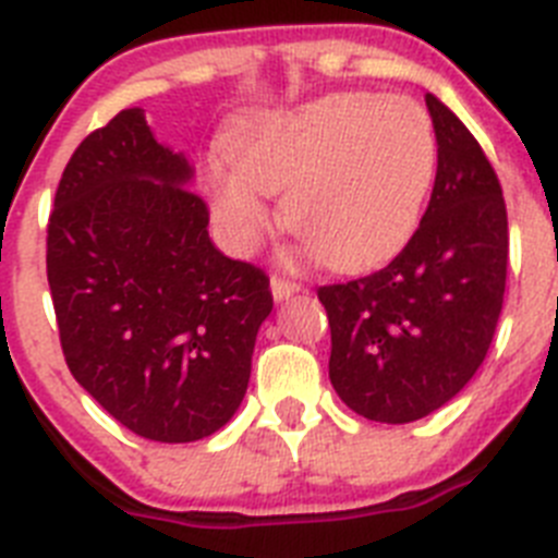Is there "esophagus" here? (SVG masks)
Wrapping results in <instances>:
<instances>
[{"instance_id": "obj_1", "label": "esophagus", "mask_w": 558, "mask_h": 558, "mask_svg": "<svg viewBox=\"0 0 558 558\" xmlns=\"http://www.w3.org/2000/svg\"><path fill=\"white\" fill-rule=\"evenodd\" d=\"M299 290H302V284L282 279V276H274V279H270V293H274L276 302H284V299H290V295L299 293Z\"/></svg>"}]
</instances>
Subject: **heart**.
I'll return each instance as SVG.
<instances>
[{
	"label": "heart",
	"mask_w": 558,
	"mask_h": 558,
	"mask_svg": "<svg viewBox=\"0 0 558 558\" xmlns=\"http://www.w3.org/2000/svg\"><path fill=\"white\" fill-rule=\"evenodd\" d=\"M209 161L206 198L220 240L251 254L268 234V195L324 265L360 270L405 243L436 181L427 111L405 97L329 95L259 117Z\"/></svg>",
	"instance_id": "obj_1"
}]
</instances>
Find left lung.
<instances>
[{
	"label": "left lung",
	"mask_w": 558,
	"mask_h": 558,
	"mask_svg": "<svg viewBox=\"0 0 558 558\" xmlns=\"http://www.w3.org/2000/svg\"><path fill=\"white\" fill-rule=\"evenodd\" d=\"M425 102L438 142L425 218L383 270L318 288L332 329V388L386 425L438 411L475 377L506 293L500 181L456 113L433 95Z\"/></svg>",
	"instance_id": "left-lung-1"
}]
</instances>
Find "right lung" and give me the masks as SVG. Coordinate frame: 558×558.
Returning <instances> with one entry per match:
<instances>
[{
  "mask_svg": "<svg viewBox=\"0 0 558 558\" xmlns=\"http://www.w3.org/2000/svg\"><path fill=\"white\" fill-rule=\"evenodd\" d=\"M184 153L125 108L81 142L47 226V279L72 377L161 445L218 433L274 310L268 276L209 240Z\"/></svg>",
  "mask_w": 558,
  "mask_h": 558,
  "instance_id": "1",
  "label": "right lung"
}]
</instances>
